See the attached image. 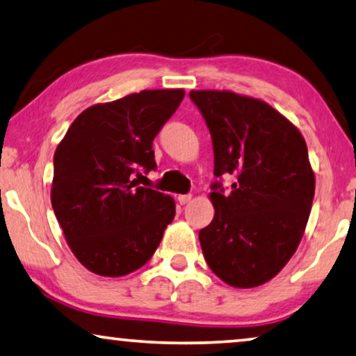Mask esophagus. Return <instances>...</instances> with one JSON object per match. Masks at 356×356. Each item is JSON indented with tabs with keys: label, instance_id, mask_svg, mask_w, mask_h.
Returning a JSON list of instances; mask_svg holds the SVG:
<instances>
[{
	"label": "esophagus",
	"instance_id": "esophagus-1",
	"mask_svg": "<svg viewBox=\"0 0 356 356\" xmlns=\"http://www.w3.org/2000/svg\"><path fill=\"white\" fill-rule=\"evenodd\" d=\"M190 200H192V195H179L177 196V201L180 204H187Z\"/></svg>",
	"mask_w": 356,
	"mask_h": 356
}]
</instances>
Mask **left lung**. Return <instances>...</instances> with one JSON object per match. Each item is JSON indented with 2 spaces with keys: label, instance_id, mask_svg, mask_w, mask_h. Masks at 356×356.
I'll use <instances>...</instances> for the list:
<instances>
[{
  "label": "left lung",
  "instance_id": "8db88e82",
  "mask_svg": "<svg viewBox=\"0 0 356 356\" xmlns=\"http://www.w3.org/2000/svg\"><path fill=\"white\" fill-rule=\"evenodd\" d=\"M214 150L211 201L216 214L200 230L206 264L235 288L272 280L296 252L315 196L304 137L262 100L229 91H190ZM236 177L230 193L221 176Z\"/></svg>",
  "mask_w": 356,
  "mask_h": 356
}]
</instances>
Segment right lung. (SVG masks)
I'll return each mask as SVG.
<instances>
[{
  "label": "right lung",
  "instance_id": "right-lung-1",
  "mask_svg": "<svg viewBox=\"0 0 356 356\" xmlns=\"http://www.w3.org/2000/svg\"><path fill=\"white\" fill-rule=\"evenodd\" d=\"M182 89H155L92 105L54 153L51 203L76 259L102 277H123L155 254L176 216L171 196L139 187L156 168L153 139L179 108Z\"/></svg>",
  "mask_w": 356,
  "mask_h": 356
}]
</instances>
